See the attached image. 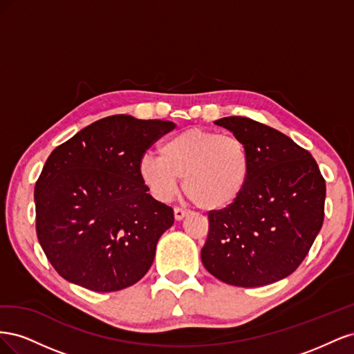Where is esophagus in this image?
Here are the masks:
<instances>
[{
  "mask_svg": "<svg viewBox=\"0 0 354 354\" xmlns=\"http://www.w3.org/2000/svg\"><path fill=\"white\" fill-rule=\"evenodd\" d=\"M187 211L186 209H183V208H178V207H176L174 208V218L177 220V221H181L183 220L186 216H187Z\"/></svg>",
  "mask_w": 354,
  "mask_h": 354,
  "instance_id": "1",
  "label": "esophagus"
}]
</instances>
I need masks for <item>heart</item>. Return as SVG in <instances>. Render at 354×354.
I'll use <instances>...</instances> for the list:
<instances>
[{
    "label": "heart",
    "instance_id": "heart-1",
    "mask_svg": "<svg viewBox=\"0 0 354 354\" xmlns=\"http://www.w3.org/2000/svg\"><path fill=\"white\" fill-rule=\"evenodd\" d=\"M252 173L250 149L238 136L205 128H187L159 145V156L146 153L138 177L159 201H168L185 177L186 196L203 211L232 207Z\"/></svg>",
    "mask_w": 354,
    "mask_h": 354
}]
</instances>
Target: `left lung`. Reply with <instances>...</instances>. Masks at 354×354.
I'll return each instance as SVG.
<instances>
[{"mask_svg":"<svg viewBox=\"0 0 354 354\" xmlns=\"http://www.w3.org/2000/svg\"><path fill=\"white\" fill-rule=\"evenodd\" d=\"M216 124L248 146L252 173L232 207L208 212L202 264L234 286L281 281L301 264L322 227L325 178L315 158L274 128L245 116Z\"/></svg>","mask_w":354,"mask_h":354,"instance_id":"1","label":"left lung"}]
</instances>
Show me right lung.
I'll return each mask as SVG.
<instances>
[{"label": "right lung", "instance_id": "1", "mask_svg": "<svg viewBox=\"0 0 354 354\" xmlns=\"http://www.w3.org/2000/svg\"><path fill=\"white\" fill-rule=\"evenodd\" d=\"M174 128L171 121L113 115L51 152L35 185L37 236L63 279L112 292L151 269L174 212L147 194L138 162Z\"/></svg>", "mask_w": 354, "mask_h": 354}]
</instances>
